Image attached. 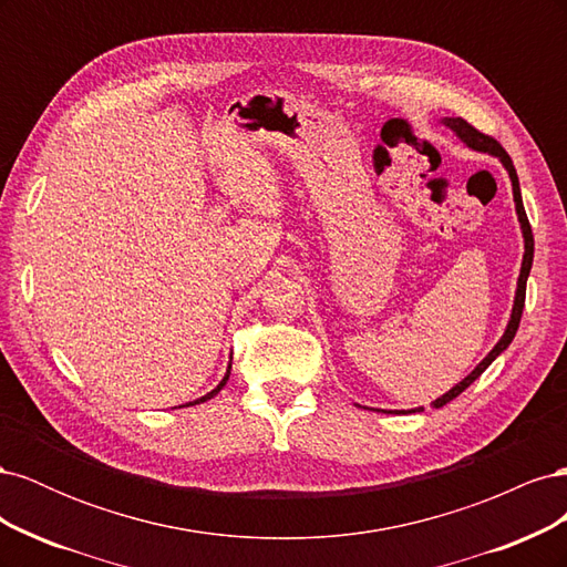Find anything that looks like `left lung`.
<instances>
[{
    "mask_svg": "<svg viewBox=\"0 0 567 567\" xmlns=\"http://www.w3.org/2000/svg\"><path fill=\"white\" fill-rule=\"evenodd\" d=\"M440 123L444 125V127H450L458 140L466 144L468 148H473V151H480V153H487V156H494V158H499V163L506 167V173H508V179H511V186H513V203H516V215H518V221H520V231H523V246H525V252H523V265H520V274H518V286H516V298H513V307H511V319H508V323H506V331H504V336L499 338V342H496V346L487 352V357L483 359V362H480L466 379L463 381H458L452 390H447L442 394V398H437L435 402H433V406L435 409H440V406H444L447 402H452L454 398H458V394L466 390L473 381H477L480 375H483V371L494 362L496 357H499L508 346H511V340L516 338V331H518V323H520V317H523V307H525V286H527V277H529V269H532V257H535V238H532V227H529V221H527V215H525V208H523V196H520V182H518V173H516V167H513V161H511V156L508 153L502 148V144L496 142V140H492V136H487V134H483V132H477L473 125H468L466 120L463 117H442ZM375 411H383V409H375ZM409 411H423V406H419V409H409ZM383 414H388V411H383ZM400 414H406V411H400Z\"/></svg>",
    "mask_w": 567,
    "mask_h": 567,
    "instance_id": "8db88e82",
    "label": "left lung"
}]
</instances>
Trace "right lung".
Returning a JSON list of instances; mask_svg holds the SVG:
<instances>
[{"label":"right lung","mask_w":567,"mask_h":567,"mask_svg":"<svg viewBox=\"0 0 567 567\" xmlns=\"http://www.w3.org/2000/svg\"><path fill=\"white\" fill-rule=\"evenodd\" d=\"M229 373H231V364L227 367V373L225 375H221V381L217 383V388H213L208 394H203V398L200 400H194V402H186V404H182V406H194V404H200V402H208V400H213L215 398V394L221 390V388H225L227 385V381H229Z\"/></svg>","instance_id":"obj_1"}]
</instances>
